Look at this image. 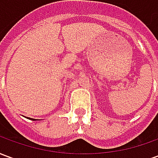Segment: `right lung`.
<instances>
[{"mask_svg": "<svg viewBox=\"0 0 158 158\" xmlns=\"http://www.w3.org/2000/svg\"><path fill=\"white\" fill-rule=\"evenodd\" d=\"M27 118L31 119V120H33V121H35V118ZM36 120H39V119H36Z\"/></svg>", "mask_w": 158, "mask_h": 158, "instance_id": "obj_1", "label": "right lung"}]
</instances>
